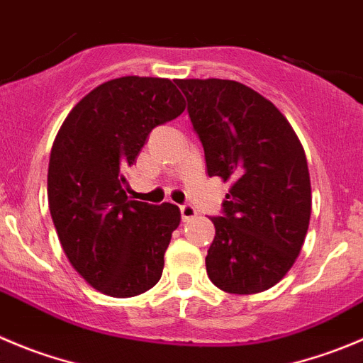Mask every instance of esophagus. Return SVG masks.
Masks as SVG:
<instances>
[{
	"label": "esophagus",
	"instance_id": "34e87169",
	"mask_svg": "<svg viewBox=\"0 0 363 363\" xmlns=\"http://www.w3.org/2000/svg\"><path fill=\"white\" fill-rule=\"evenodd\" d=\"M179 212H182V220H191V219H194L196 216H198V210L194 208V206L192 205H182L179 206Z\"/></svg>",
	"mask_w": 363,
	"mask_h": 363
}]
</instances>
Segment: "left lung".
Wrapping results in <instances>:
<instances>
[{
	"instance_id": "8db88e82",
	"label": "left lung",
	"mask_w": 363,
	"mask_h": 363,
	"mask_svg": "<svg viewBox=\"0 0 363 363\" xmlns=\"http://www.w3.org/2000/svg\"><path fill=\"white\" fill-rule=\"evenodd\" d=\"M205 151L206 172L230 179L206 272L230 294L267 291L294 265L312 212L305 151L269 99L233 80H174Z\"/></svg>"
}]
</instances>
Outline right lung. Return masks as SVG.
<instances>
[{"label": "right lung", "mask_w": 363, "mask_h": 363, "mask_svg": "<svg viewBox=\"0 0 363 363\" xmlns=\"http://www.w3.org/2000/svg\"><path fill=\"white\" fill-rule=\"evenodd\" d=\"M184 110L171 80L123 76L89 92L55 139L48 169L51 219L72 267L103 294L132 298L160 279L179 208L132 201L124 171L151 130Z\"/></svg>", "instance_id": "obj_1"}]
</instances>
